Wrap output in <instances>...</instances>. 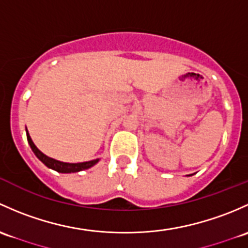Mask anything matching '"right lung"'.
Masks as SVG:
<instances>
[{
	"mask_svg": "<svg viewBox=\"0 0 248 248\" xmlns=\"http://www.w3.org/2000/svg\"><path fill=\"white\" fill-rule=\"evenodd\" d=\"M27 134V141H29L31 148H32L33 153L35 154V156L40 160L45 166H47L48 168H52V170H57L60 173H75V172H80V170H87V168H91L92 166L95 165L96 162L99 161V159L96 160H92V161H87V162H80V163H67V162H61L57 161L55 159H51V157L46 156L45 154H43L39 149L34 145L32 140H31L29 131L26 130Z\"/></svg>",
	"mask_w": 248,
	"mask_h": 248,
	"instance_id": "1",
	"label": "right lung"
}]
</instances>
